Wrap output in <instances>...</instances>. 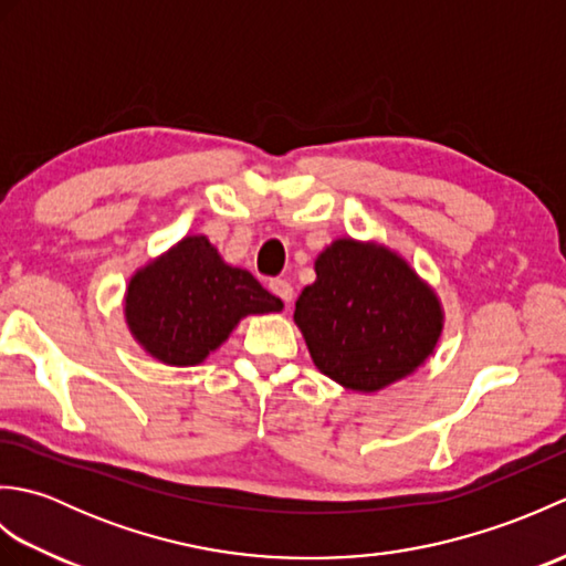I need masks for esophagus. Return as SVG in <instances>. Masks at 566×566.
Listing matches in <instances>:
<instances>
[{"instance_id": "34e87169", "label": "esophagus", "mask_w": 566, "mask_h": 566, "mask_svg": "<svg viewBox=\"0 0 566 566\" xmlns=\"http://www.w3.org/2000/svg\"><path fill=\"white\" fill-rule=\"evenodd\" d=\"M270 292H272L274 296H280L286 306L292 304L294 286H292L290 282H286V280H272V282H270Z\"/></svg>"}]
</instances>
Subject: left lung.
Segmentation results:
<instances>
[{"instance_id":"8db88e82","label":"left lung","mask_w":566,"mask_h":566,"mask_svg":"<svg viewBox=\"0 0 566 566\" xmlns=\"http://www.w3.org/2000/svg\"><path fill=\"white\" fill-rule=\"evenodd\" d=\"M314 270L316 282L296 298L294 323L323 375L350 391L375 394L426 365L444 311L399 252L377 240L338 238Z\"/></svg>"}]
</instances>
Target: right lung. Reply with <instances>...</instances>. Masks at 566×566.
I'll return each instance as SVG.
<instances>
[{"instance_id": "1", "label": "right lung", "mask_w": 566, "mask_h": 566, "mask_svg": "<svg viewBox=\"0 0 566 566\" xmlns=\"http://www.w3.org/2000/svg\"><path fill=\"white\" fill-rule=\"evenodd\" d=\"M272 296L243 268L228 264L207 235H185L128 280L124 318L134 340L170 367H195L245 316L276 314Z\"/></svg>"}]
</instances>
